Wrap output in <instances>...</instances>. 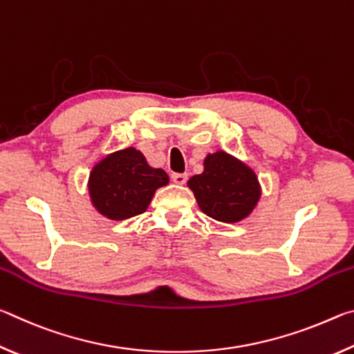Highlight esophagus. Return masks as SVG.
<instances>
[{
	"label": "esophagus",
	"instance_id": "34e87169",
	"mask_svg": "<svg viewBox=\"0 0 354 354\" xmlns=\"http://www.w3.org/2000/svg\"><path fill=\"white\" fill-rule=\"evenodd\" d=\"M187 178H189L187 173H173V175H171L173 183L178 184V185L185 184V181H187Z\"/></svg>",
	"mask_w": 354,
	"mask_h": 354
}]
</instances>
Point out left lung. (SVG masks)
<instances>
[{
    "label": "left lung",
    "instance_id": "1",
    "mask_svg": "<svg viewBox=\"0 0 354 354\" xmlns=\"http://www.w3.org/2000/svg\"><path fill=\"white\" fill-rule=\"evenodd\" d=\"M203 165V173L187 181L201 211L223 223L247 218L262 194L253 169L221 149L209 153Z\"/></svg>",
    "mask_w": 354,
    "mask_h": 354
}]
</instances>
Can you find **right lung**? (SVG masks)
I'll return each instance as SVG.
<instances>
[{"label": "right lung", "instance_id": "1", "mask_svg": "<svg viewBox=\"0 0 354 354\" xmlns=\"http://www.w3.org/2000/svg\"><path fill=\"white\" fill-rule=\"evenodd\" d=\"M167 184L169 175L149 167L145 156L129 147L95 164L87 187L92 205L101 215L122 221L145 212L156 190Z\"/></svg>", "mask_w": 354, "mask_h": 354}]
</instances>
